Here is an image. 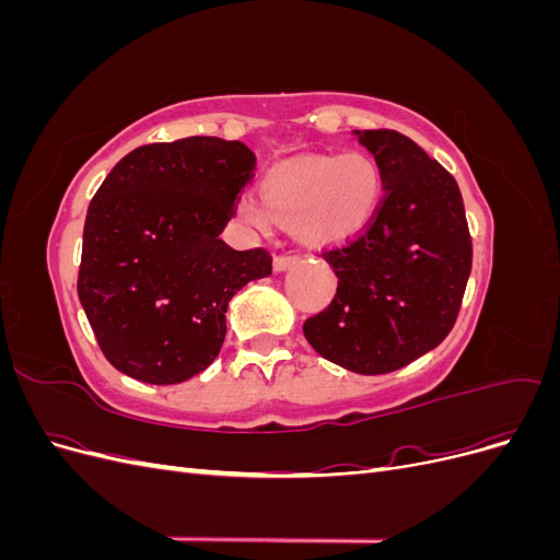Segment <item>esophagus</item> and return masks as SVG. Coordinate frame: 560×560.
I'll use <instances>...</instances> for the list:
<instances>
[{"label":"esophagus","instance_id":"1","mask_svg":"<svg viewBox=\"0 0 560 560\" xmlns=\"http://www.w3.org/2000/svg\"><path fill=\"white\" fill-rule=\"evenodd\" d=\"M294 264H299V257H292V254H278V257L273 259V270L276 273H282V270H287Z\"/></svg>","mask_w":560,"mask_h":560}]
</instances>
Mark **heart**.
Masks as SVG:
<instances>
[{
    "instance_id": "obj_1",
    "label": "heart",
    "mask_w": 560,
    "mask_h": 560,
    "mask_svg": "<svg viewBox=\"0 0 560 560\" xmlns=\"http://www.w3.org/2000/svg\"><path fill=\"white\" fill-rule=\"evenodd\" d=\"M381 191V171L366 154H315L268 171L259 182V202L241 198L235 214L257 231H268L273 222L290 224L299 243L329 247L369 226Z\"/></svg>"
}]
</instances>
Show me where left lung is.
I'll list each match as a JSON object with an SVG mask.
<instances>
[{
  "label": "left lung",
  "mask_w": 560,
  "mask_h": 560,
  "mask_svg": "<svg viewBox=\"0 0 560 560\" xmlns=\"http://www.w3.org/2000/svg\"><path fill=\"white\" fill-rule=\"evenodd\" d=\"M376 159L383 200L358 241L325 252L338 278L329 306L303 322L322 358L389 374L434 350L455 325L471 270L457 182L397 130H354Z\"/></svg>",
  "instance_id": "1"
}]
</instances>
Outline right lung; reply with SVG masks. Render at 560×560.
Listing matches in <instances>:
<instances>
[{
    "label": "right lung",
    "instance_id": "right-lung-1",
    "mask_svg": "<svg viewBox=\"0 0 560 560\" xmlns=\"http://www.w3.org/2000/svg\"><path fill=\"white\" fill-rule=\"evenodd\" d=\"M254 165L247 144L196 135L132 149L93 196L77 292L121 374L151 385L200 374L222 350L233 294L270 276L266 249L219 238Z\"/></svg>",
    "mask_w": 560,
    "mask_h": 560
}]
</instances>
